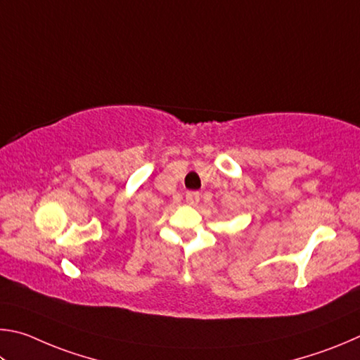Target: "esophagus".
<instances>
[{
	"label": "esophagus",
	"mask_w": 360,
	"mask_h": 360,
	"mask_svg": "<svg viewBox=\"0 0 360 360\" xmlns=\"http://www.w3.org/2000/svg\"><path fill=\"white\" fill-rule=\"evenodd\" d=\"M199 200H200V196H199V193H198V191H190V193H186V204H188V205L196 207V205L199 204Z\"/></svg>",
	"instance_id": "1"
}]
</instances>
